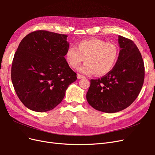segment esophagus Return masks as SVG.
Returning a JSON list of instances; mask_svg holds the SVG:
<instances>
[{
    "mask_svg": "<svg viewBox=\"0 0 155 155\" xmlns=\"http://www.w3.org/2000/svg\"><path fill=\"white\" fill-rule=\"evenodd\" d=\"M77 77H78V79H81V78H85V76H83V75H81V74H78Z\"/></svg>",
    "mask_w": 155,
    "mask_h": 155,
    "instance_id": "1",
    "label": "esophagus"
}]
</instances>
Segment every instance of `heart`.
Instances as JSON below:
<instances>
[{"instance_id":"1","label":"heart","mask_w":155,"mask_h":155,"mask_svg":"<svg viewBox=\"0 0 155 155\" xmlns=\"http://www.w3.org/2000/svg\"><path fill=\"white\" fill-rule=\"evenodd\" d=\"M119 56L120 49L116 44L94 38L81 41L76 45V47L68 48L64 57L72 68H77L85 59V63L79 68V71L100 76L113 69Z\"/></svg>"}]
</instances>
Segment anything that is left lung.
Returning <instances> with one entry per match:
<instances>
[{
	"label": "left lung",
	"mask_w": 155,
	"mask_h": 155,
	"mask_svg": "<svg viewBox=\"0 0 155 155\" xmlns=\"http://www.w3.org/2000/svg\"><path fill=\"white\" fill-rule=\"evenodd\" d=\"M118 62L110 72L91 79L87 100L96 110L107 113L122 110L137 99L143 84V61L134 42L119 35Z\"/></svg>",
	"instance_id": "1"
}]
</instances>
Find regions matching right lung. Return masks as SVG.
Returning <instances> with one entry per match:
<instances>
[{"label": "right lung", "instance_id": "add662e5", "mask_svg": "<svg viewBox=\"0 0 155 155\" xmlns=\"http://www.w3.org/2000/svg\"><path fill=\"white\" fill-rule=\"evenodd\" d=\"M67 35L37 30L25 36L12 62L11 78L17 96L28 109L52 110L59 105L76 73L64 58Z\"/></svg>", "mask_w": 155, "mask_h": 155}]
</instances>
